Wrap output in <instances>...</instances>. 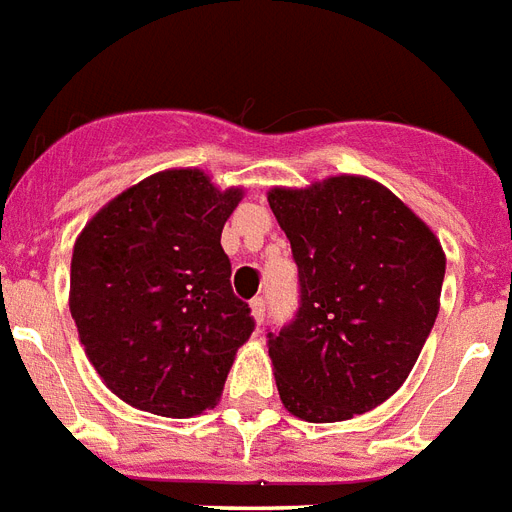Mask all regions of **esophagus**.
Returning a JSON list of instances; mask_svg holds the SVG:
<instances>
[{
    "mask_svg": "<svg viewBox=\"0 0 512 512\" xmlns=\"http://www.w3.org/2000/svg\"><path fill=\"white\" fill-rule=\"evenodd\" d=\"M251 312H253V320H256L261 325V322H264V317H267V301H264V298H261V296L253 298V301H251Z\"/></svg>",
    "mask_w": 512,
    "mask_h": 512,
    "instance_id": "1",
    "label": "esophagus"
}]
</instances>
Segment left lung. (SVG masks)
I'll return each instance as SVG.
<instances>
[{"instance_id": "left-lung-1", "label": "left lung", "mask_w": 512, "mask_h": 512, "mask_svg": "<svg viewBox=\"0 0 512 512\" xmlns=\"http://www.w3.org/2000/svg\"><path fill=\"white\" fill-rule=\"evenodd\" d=\"M298 267V309L267 333L282 404L309 423L378 407L418 362L439 314L444 251L365 177L269 192Z\"/></svg>"}]
</instances>
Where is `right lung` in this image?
<instances>
[{
    "label": "right lung",
    "instance_id": "right-lung-1",
    "mask_svg": "<svg viewBox=\"0 0 512 512\" xmlns=\"http://www.w3.org/2000/svg\"><path fill=\"white\" fill-rule=\"evenodd\" d=\"M240 198L198 169L161 171L110 200L76 240L71 317L97 375L137 410H208L256 327L222 248Z\"/></svg>",
    "mask_w": 512,
    "mask_h": 512
}]
</instances>
